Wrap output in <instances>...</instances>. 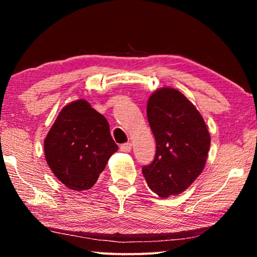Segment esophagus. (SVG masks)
<instances>
[{
	"instance_id": "esophagus-1",
	"label": "esophagus",
	"mask_w": 257,
	"mask_h": 257,
	"mask_svg": "<svg viewBox=\"0 0 257 257\" xmlns=\"http://www.w3.org/2000/svg\"><path fill=\"white\" fill-rule=\"evenodd\" d=\"M121 152H124V153H128V152L132 151V144L130 143H124V144L120 145Z\"/></svg>"
}]
</instances>
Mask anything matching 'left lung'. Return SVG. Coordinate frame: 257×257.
<instances>
[{
  "label": "left lung",
  "instance_id": "8db88e82",
  "mask_svg": "<svg viewBox=\"0 0 257 257\" xmlns=\"http://www.w3.org/2000/svg\"><path fill=\"white\" fill-rule=\"evenodd\" d=\"M146 112L156 153L153 162L143 167V175L160 197L179 195L205 167L211 144L205 121L185 95L170 87L151 95Z\"/></svg>",
  "mask_w": 257,
  "mask_h": 257
}]
</instances>
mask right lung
<instances>
[{
  "label": "right lung",
  "instance_id": "1",
  "mask_svg": "<svg viewBox=\"0 0 257 257\" xmlns=\"http://www.w3.org/2000/svg\"><path fill=\"white\" fill-rule=\"evenodd\" d=\"M118 151L107 120L85 99L64 106L44 141L54 176L72 190L90 189Z\"/></svg>",
  "mask_w": 257,
  "mask_h": 257
}]
</instances>
